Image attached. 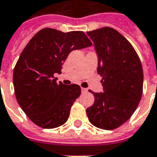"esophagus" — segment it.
<instances>
[{
	"mask_svg": "<svg viewBox=\"0 0 157 157\" xmlns=\"http://www.w3.org/2000/svg\"><path fill=\"white\" fill-rule=\"evenodd\" d=\"M81 92L83 94H84V93H86V92H87V89H86V88L81 87Z\"/></svg>",
	"mask_w": 157,
	"mask_h": 157,
	"instance_id": "1",
	"label": "esophagus"
}]
</instances>
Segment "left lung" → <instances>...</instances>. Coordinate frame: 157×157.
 Segmentation results:
<instances>
[{
	"instance_id": "1",
	"label": "left lung",
	"mask_w": 157,
	"mask_h": 157,
	"mask_svg": "<svg viewBox=\"0 0 157 157\" xmlns=\"http://www.w3.org/2000/svg\"><path fill=\"white\" fill-rule=\"evenodd\" d=\"M99 56L98 73L104 93H94V103L86 109L88 120L105 130L115 129L136 111L142 99L143 70L134 47L116 29L104 27L88 31Z\"/></svg>"
}]
</instances>
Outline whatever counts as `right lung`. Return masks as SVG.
I'll use <instances>...</instances> for the list:
<instances>
[{
  "mask_svg": "<svg viewBox=\"0 0 157 157\" xmlns=\"http://www.w3.org/2000/svg\"><path fill=\"white\" fill-rule=\"evenodd\" d=\"M92 44L83 31L64 33L45 28L25 46L14 68L13 84L18 104L36 125L55 128L67 121L81 88L57 84L54 74L61 73L70 52Z\"/></svg>",
  "mask_w": 157,
  "mask_h": 157,
  "instance_id": "add662e5",
  "label": "right lung"
}]
</instances>
